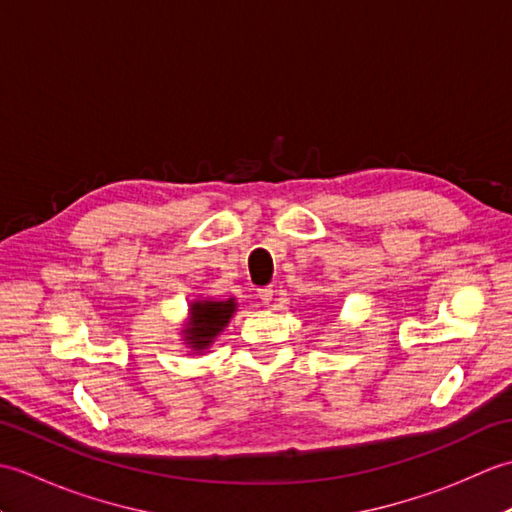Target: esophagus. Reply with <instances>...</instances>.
<instances>
[{"label":"esophagus","mask_w":512,"mask_h":512,"mask_svg":"<svg viewBox=\"0 0 512 512\" xmlns=\"http://www.w3.org/2000/svg\"><path fill=\"white\" fill-rule=\"evenodd\" d=\"M273 292H275L273 286H264V288L257 290V297L262 299L264 303H270V301H273Z\"/></svg>","instance_id":"obj_1"}]
</instances>
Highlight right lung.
<instances>
[{"label": "right lung", "mask_w": 512, "mask_h": 512, "mask_svg": "<svg viewBox=\"0 0 512 512\" xmlns=\"http://www.w3.org/2000/svg\"><path fill=\"white\" fill-rule=\"evenodd\" d=\"M235 312V301H195L191 308V321L187 332V341L195 350H204L211 345L217 334L224 330L228 319Z\"/></svg>", "instance_id": "1"}]
</instances>
